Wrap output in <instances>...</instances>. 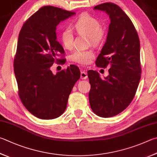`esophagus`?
Here are the masks:
<instances>
[{
    "mask_svg": "<svg viewBox=\"0 0 157 157\" xmlns=\"http://www.w3.org/2000/svg\"><path fill=\"white\" fill-rule=\"evenodd\" d=\"M81 79H86L88 78V75L86 71H81Z\"/></svg>",
    "mask_w": 157,
    "mask_h": 157,
    "instance_id": "1",
    "label": "esophagus"
}]
</instances>
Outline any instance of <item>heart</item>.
<instances>
[{
	"label": "heart",
	"instance_id": "b5f03b06",
	"mask_svg": "<svg viewBox=\"0 0 157 157\" xmlns=\"http://www.w3.org/2000/svg\"><path fill=\"white\" fill-rule=\"evenodd\" d=\"M73 27L79 33L89 37L93 44H99L104 38V32L98 19L88 13H83L73 23ZM61 41L65 49H71L73 47V32L71 27H66L61 33ZM92 51L77 50L71 56V60L81 64H87L94 58Z\"/></svg>",
	"mask_w": 157,
	"mask_h": 157
}]
</instances>
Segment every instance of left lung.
I'll list each match as a JSON object with an SVG mask.
<instances>
[{
    "instance_id": "8db88e82",
    "label": "left lung",
    "mask_w": 157,
    "mask_h": 157,
    "mask_svg": "<svg viewBox=\"0 0 157 157\" xmlns=\"http://www.w3.org/2000/svg\"><path fill=\"white\" fill-rule=\"evenodd\" d=\"M105 11L110 20L106 40L96 65H110L108 75L101 79L96 71L87 72L90 84L88 98L97 115L110 117L122 112L135 97L141 79L140 42L135 27L118 5L106 2L94 7Z\"/></svg>"
}]
</instances>
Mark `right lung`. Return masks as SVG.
<instances>
[{
  "instance_id": "1",
  "label": "right lung",
  "mask_w": 157,
  "mask_h": 157,
  "mask_svg": "<svg viewBox=\"0 0 157 157\" xmlns=\"http://www.w3.org/2000/svg\"><path fill=\"white\" fill-rule=\"evenodd\" d=\"M75 12L53 6H44L25 22L20 31L14 73L18 94L28 111L42 119H53L64 113L68 99L80 71L71 64L56 75L51 71L54 62L64 53L57 40L56 27Z\"/></svg>"
}]
</instances>
